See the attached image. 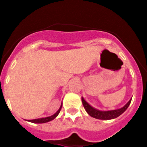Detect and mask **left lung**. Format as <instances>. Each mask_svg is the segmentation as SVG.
I'll return each instance as SVG.
<instances>
[{"label":"left lung","mask_w":147,"mask_h":147,"mask_svg":"<svg viewBox=\"0 0 147 147\" xmlns=\"http://www.w3.org/2000/svg\"><path fill=\"white\" fill-rule=\"evenodd\" d=\"M131 101V99L127 102V105H124L122 108L119 109H115V110H111V111H100L97 109H94L92 107L90 106L85 100L82 97V102L84 106V109L87 111V113L92 117L96 118L98 119H115V118L118 117L120 116L126 109L128 108L129 105H130Z\"/></svg>","instance_id":"1"}]
</instances>
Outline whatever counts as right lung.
<instances>
[{
  "label": "right lung",
  "instance_id": "right-lung-1",
  "mask_svg": "<svg viewBox=\"0 0 147 147\" xmlns=\"http://www.w3.org/2000/svg\"><path fill=\"white\" fill-rule=\"evenodd\" d=\"M63 105V104H62ZM61 105V106H60V109H58V111H57V112H56L55 115H52L51 117H45V118H40V119H31V120H28V121H30V122H32V123H38V124H41V123H45V122H48V121H51V120L54 119L58 115V114L60 113V110H61V108H62V106L63 105Z\"/></svg>",
  "mask_w": 147,
  "mask_h": 147
}]
</instances>
